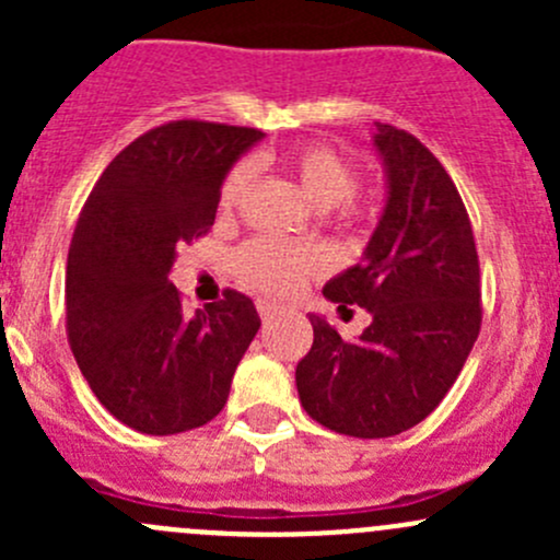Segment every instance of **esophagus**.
<instances>
[{
    "label": "esophagus",
    "mask_w": 560,
    "mask_h": 560,
    "mask_svg": "<svg viewBox=\"0 0 560 560\" xmlns=\"http://www.w3.org/2000/svg\"><path fill=\"white\" fill-rule=\"evenodd\" d=\"M257 312H259V316H262V322H270L276 316V306H273V303H268V301H259Z\"/></svg>",
    "instance_id": "1"
}]
</instances>
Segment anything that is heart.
Masks as SVG:
<instances>
[{
    "mask_svg": "<svg viewBox=\"0 0 560 560\" xmlns=\"http://www.w3.org/2000/svg\"><path fill=\"white\" fill-rule=\"evenodd\" d=\"M287 171L295 178L298 189L306 197V202L316 211H330V208L343 206L354 191L352 165L336 154L327 145H303L287 156ZM254 184V165L241 162L224 178L222 191H219V208L222 211H235L246 200L248 189ZM241 279L252 284L254 290H262L268 295H292L308 276L322 268V254L312 246L284 244L276 238H257L246 244L235 257Z\"/></svg>",
    "mask_w": 560,
    "mask_h": 560,
    "instance_id": "b5f03b06",
    "label": "heart"
}]
</instances>
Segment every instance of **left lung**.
<instances>
[{
    "label": "left lung",
    "instance_id": "1",
    "mask_svg": "<svg viewBox=\"0 0 560 560\" xmlns=\"http://www.w3.org/2000/svg\"><path fill=\"white\" fill-rule=\"evenodd\" d=\"M371 145L385 171V208L360 262L322 290L338 308H365L371 325L343 341L308 314L314 343L295 385L319 425L387 439L442 404L477 341L482 308L471 222L442 162L389 124H376Z\"/></svg>",
    "mask_w": 560,
    "mask_h": 560
}]
</instances>
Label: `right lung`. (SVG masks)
I'll return each instance as SVG.
<instances>
[{"mask_svg": "<svg viewBox=\"0 0 560 560\" xmlns=\"http://www.w3.org/2000/svg\"><path fill=\"white\" fill-rule=\"evenodd\" d=\"M259 129L173 121L140 135L94 184L67 254V332L100 404L132 431L173 436L224 409L259 330L252 298L186 316L175 248L211 230L230 167Z\"/></svg>", "mask_w": 560, "mask_h": 560, "instance_id": "right-lung-1", "label": "right lung"}]
</instances>
